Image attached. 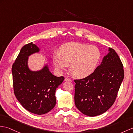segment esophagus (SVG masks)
Returning a JSON list of instances; mask_svg holds the SVG:
<instances>
[{
    "label": "esophagus",
    "mask_w": 133,
    "mask_h": 133,
    "mask_svg": "<svg viewBox=\"0 0 133 133\" xmlns=\"http://www.w3.org/2000/svg\"><path fill=\"white\" fill-rule=\"evenodd\" d=\"M64 81L65 82H71L72 81H71V79L70 78H68V77H66L65 78V79H64Z\"/></svg>",
    "instance_id": "obj_1"
}]
</instances>
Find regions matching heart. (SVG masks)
<instances>
[{
  "label": "heart",
  "mask_w": 133,
  "mask_h": 133,
  "mask_svg": "<svg viewBox=\"0 0 133 133\" xmlns=\"http://www.w3.org/2000/svg\"><path fill=\"white\" fill-rule=\"evenodd\" d=\"M101 52L96 46L71 42L62 46L53 55V63L59 71L68 67L74 77L84 78L93 73L99 62Z\"/></svg>",
  "instance_id": "obj_1"
}]
</instances>
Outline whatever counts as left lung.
Masks as SVG:
<instances>
[{"mask_svg":"<svg viewBox=\"0 0 133 133\" xmlns=\"http://www.w3.org/2000/svg\"><path fill=\"white\" fill-rule=\"evenodd\" d=\"M109 52L90 75L74 80V100L77 108L84 115L94 117L108 110L115 103L124 78L123 64L114 49Z\"/></svg>","mask_w":133,"mask_h":133,"instance_id":"1","label":"left lung"}]
</instances>
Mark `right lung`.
I'll return each mask as SVG.
<instances>
[{"instance_id":"right-lung-1","label":"right lung","mask_w":133,"mask_h":133,"mask_svg":"<svg viewBox=\"0 0 133 133\" xmlns=\"http://www.w3.org/2000/svg\"><path fill=\"white\" fill-rule=\"evenodd\" d=\"M39 50L33 42L24 45L12 65V72L14 94L18 101L28 111L41 115L54 108L55 91L64 78L52 75L48 64L38 71L29 69L28 57Z\"/></svg>"}]
</instances>
